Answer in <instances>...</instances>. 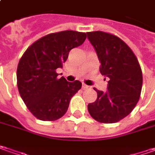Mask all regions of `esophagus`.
Wrapping results in <instances>:
<instances>
[{
  "label": "esophagus",
  "instance_id": "esophagus-1",
  "mask_svg": "<svg viewBox=\"0 0 155 155\" xmlns=\"http://www.w3.org/2000/svg\"><path fill=\"white\" fill-rule=\"evenodd\" d=\"M89 87H89V86H87V85H86V84H84V83L82 84L83 89H87V88H89Z\"/></svg>",
  "mask_w": 155,
  "mask_h": 155
}]
</instances>
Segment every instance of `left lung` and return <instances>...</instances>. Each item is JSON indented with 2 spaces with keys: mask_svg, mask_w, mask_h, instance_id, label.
Listing matches in <instances>:
<instances>
[{
  "mask_svg": "<svg viewBox=\"0 0 155 155\" xmlns=\"http://www.w3.org/2000/svg\"><path fill=\"white\" fill-rule=\"evenodd\" d=\"M87 35L101 64L99 71L110 79L105 93L94 88L98 97L88 104V111L99 123H117L130 113L140 99V64L130 48L118 37L100 31Z\"/></svg>",
  "mask_w": 155,
  "mask_h": 155,
  "instance_id": "1",
  "label": "left lung"
}]
</instances>
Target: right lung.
<instances>
[{"label":"right lung","instance_id":"add662e5","mask_svg":"<svg viewBox=\"0 0 155 155\" xmlns=\"http://www.w3.org/2000/svg\"><path fill=\"white\" fill-rule=\"evenodd\" d=\"M85 32L63 31L48 34L28 47L17 68L19 94L31 114L42 121H55L67 112L70 99L81 82L57 78L69 51L81 45Z\"/></svg>","mask_w":155,"mask_h":155}]
</instances>
